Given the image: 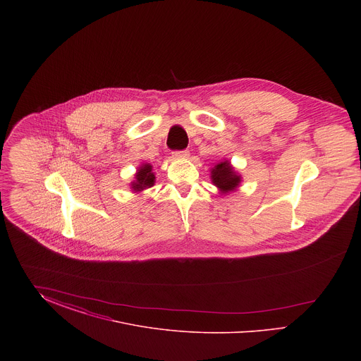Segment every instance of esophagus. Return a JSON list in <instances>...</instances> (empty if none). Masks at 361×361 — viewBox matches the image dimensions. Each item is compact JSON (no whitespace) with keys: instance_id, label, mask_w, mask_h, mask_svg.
I'll return each mask as SVG.
<instances>
[{"instance_id":"1","label":"esophagus","mask_w":361,"mask_h":361,"mask_svg":"<svg viewBox=\"0 0 361 361\" xmlns=\"http://www.w3.org/2000/svg\"><path fill=\"white\" fill-rule=\"evenodd\" d=\"M188 150H181V152H173L172 153L173 158H185V157H188Z\"/></svg>"}]
</instances>
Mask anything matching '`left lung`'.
Segmentation results:
<instances>
[{
	"label": "left lung",
	"mask_w": 361,
	"mask_h": 361,
	"mask_svg": "<svg viewBox=\"0 0 361 361\" xmlns=\"http://www.w3.org/2000/svg\"><path fill=\"white\" fill-rule=\"evenodd\" d=\"M211 181L219 189L221 195H227L230 192H235L240 188L242 183V176L235 171L228 159H222L211 168Z\"/></svg>",
	"instance_id": "8db88e82"
}]
</instances>
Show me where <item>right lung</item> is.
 Returning <instances> with one entry per match:
<instances>
[{
    "instance_id": "obj_1",
    "label": "right lung",
    "mask_w": 361,
    "mask_h": 361,
    "mask_svg": "<svg viewBox=\"0 0 361 361\" xmlns=\"http://www.w3.org/2000/svg\"><path fill=\"white\" fill-rule=\"evenodd\" d=\"M155 174L153 173L152 164L142 162L140 166H137V173L134 174V180L130 184V189L134 193H140L145 189L152 188L154 185Z\"/></svg>"
}]
</instances>
